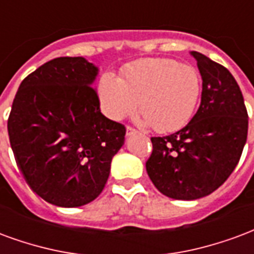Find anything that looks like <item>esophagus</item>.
I'll list each match as a JSON object with an SVG mask.
<instances>
[{"label": "esophagus", "instance_id": "1", "mask_svg": "<svg viewBox=\"0 0 254 254\" xmlns=\"http://www.w3.org/2000/svg\"><path fill=\"white\" fill-rule=\"evenodd\" d=\"M136 134V129H134L132 127H127V129H126V135L127 136H131V135Z\"/></svg>", "mask_w": 254, "mask_h": 254}]
</instances>
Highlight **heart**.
Returning <instances> with one entry per match:
<instances>
[{"label":"heart","mask_w":254,"mask_h":254,"mask_svg":"<svg viewBox=\"0 0 254 254\" xmlns=\"http://www.w3.org/2000/svg\"><path fill=\"white\" fill-rule=\"evenodd\" d=\"M101 109L109 119L122 120L138 108L143 122L157 132L183 128L192 118L201 93L200 74L175 59H140L118 78L101 75L97 86Z\"/></svg>","instance_id":"1"}]
</instances>
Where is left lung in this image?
<instances>
[{
    "label": "left lung",
    "mask_w": 254,
    "mask_h": 254,
    "mask_svg": "<svg viewBox=\"0 0 254 254\" xmlns=\"http://www.w3.org/2000/svg\"><path fill=\"white\" fill-rule=\"evenodd\" d=\"M203 79L200 107L188 125L151 138L146 170L155 188L176 200H196L225 183L241 158L248 112L234 77L222 64L190 51Z\"/></svg>",
    "instance_id": "8db88e82"
}]
</instances>
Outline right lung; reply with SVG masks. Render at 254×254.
I'll return each mask as SVG.
<instances>
[{
    "label": "right lung",
    "instance_id": "right-lung-1",
    "mask_svg": "<svg viewBox=\"0 0 254 254\" xmlns=\"http://www.w3.org/2000/svg\"><path fill=\"white\" fill-rule=\"evenodd\" d=\"M97 74L82 57L55 58L25 77L13 100L8 132L18 169L58 207L94 200L125 143V126L100 111Z\"/></svg>",
    "mask_w": 254,
    "mask_h": 254
}]
</instances>
